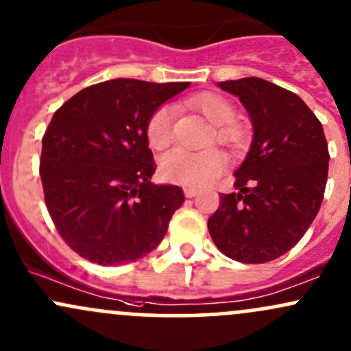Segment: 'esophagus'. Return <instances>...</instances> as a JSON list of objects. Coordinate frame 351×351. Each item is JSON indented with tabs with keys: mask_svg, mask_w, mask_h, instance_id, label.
<instances>
[{
	"mask_svg": "<svg viewBox=\"0 0 351 351\" xmlns=\"http://www.w3.org/2000/svg\"><path fill=\"white\" fill-rule=\"evenodd\" d=\"M196 195H198V190H195V188H184V196L186 198H195Z\"/></svg>",
	"mask_w": 351,
	"mask_h": 351,
	"instance_id": "esophagus-1",
	"label": "esophagus"
}]
</instances>
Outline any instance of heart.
<instances>
[{
	"mask_svg": "<svg viewBox=\"0 0 351 351\" xmlns=\"http://www.w3.org/2000/svg\"><path fill=\"white\" fill-rule=\"evenodd\" d=\"M188 106L199 111L208 121L218 126V138L228 145H240L241 133L232 125L237 110L226 98L217 93H199L188 99ZM146 141L153 149L167 148L173 136V114L168 106H158L146 121ZM228 160L218 149L188 152L175 148L160 161V173L165 180L188 188H202L221 175Z\"/></svg>",
	"mask_w": 351,
	"mask_h": 351,
	"instance_id": "heart-1",
	"label": "heart"
}]
</instances>
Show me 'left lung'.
<instances>
[{
  "label": "left lung",
  "instance_id": "obj_1",
  "mask_svg": "<svg viewBox=\"0 0 351 351\" xmlns=\"http://www.w3.org/2000/svg\"><path fill=\"white\" fill-rule=\"evenodd\" d=\"M253 123L252 148L234 171L237 193H219L208 219L211 240L241 263L276 260L302 240L317 217L328 178V143L298 95L261 78L221 82Z\"/></svg>",
  "mask_w": 351,
  "mask_h": 351
}]
</instances>
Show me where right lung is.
Returning a JSON list of instances; mask_svg holds the SVG:
<instances>
[{
    "instance_id": "1",
    "label": "right lung",
    "mask_w": 351,
    "mask_h": 351,
    "mask_svg": "<svg viewBox=\"0 0 351 351\" xmlns=\"http://www.w3.org/2000/svg\"><path fill=\"white\" fill-rule=\"evenodd\" d=\"M188 86L110 80L53 114L40 158L45 203L60 237L84 260L132 263L163 240L184 195L149 182L156 163L145 128L158 106Z\"/></svg>"
}]
</instances>
